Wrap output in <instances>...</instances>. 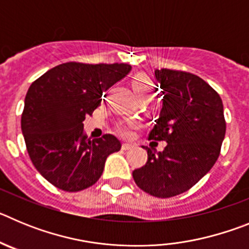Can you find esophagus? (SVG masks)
<instances>
[{
  "label": "esophagus",
  "instance_id": "esophagus-1",
  "mask_svg": "<svg viewBox=\"0 0 249 249\" xmlns=\"http://www.w3.org/2000/svg\"><path fill=\"white\" fill-rule=\"evenodd\" d=\"M132 144H129V143H123L122 144V149L123 151H128V149H131L132 148Z\"/></svg>",
  "mask_w": 249,
  "mask_h": 249
}]
</instances>
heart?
<instances>
[{"mask_svg": "<svg viewBox=\"0 0 249 249\" xmlns=\"http://www.w3.org/2000/svg\"><path fill=\"white\" fill-rule=\"evenodd\" d=\"M132 86H133V89L137 93V96H141V94H152V91H153V83H152V81L149 80L148 77L143 76V74L135 77ZM133 127H135V124L132 122L124 123V124H121L118 127V131H120L122 136L128 137V136H131Z\"/></svg>", "mask_w": 249, "mask_h": 249, "instance_id": "obj_1", "label": "heart"}]
</instances>
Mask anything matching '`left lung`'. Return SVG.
Instances as JSON below:
<instances>
[{
	"instance_id": "8db88e82",
	"label": "left lung",
	"mask_w": 249,
	"mask_h": 249,
	"mask_svg": "<svg viewBox=\"0 0 249 249\" xmlns=\"http://www.w3.org/2000/svg\"><path fill=\"white\" fill-rule=\"evenodd\" d=\"M162 89L160 118L149 140L164 141L162 152L143 147L148 160L132 176L141 190L158 198L181 195L210 172L226 135L219 94L196 74L156 70Z\"/></svg>"
}]
</instances>
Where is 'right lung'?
<instances>
[{"mask_svg":"<svg viewBox=\"0 0 249 249\" xmlns=\"http://www.w3.org/2000/svg\"><path fill=\"white\" fill-rule=\"evenodd\" d=\"M129 71L127 63L67 62L30 86L22 135L34 166L54 187L67 192L89 188L100 179L107 157L121 149L112 135L87 138L82 122L101 105L103 92Z\"/></svg>","mask_w":249,"mask_h":249,"instance_id":"1","label":"right lung"}]
</instances>
